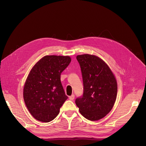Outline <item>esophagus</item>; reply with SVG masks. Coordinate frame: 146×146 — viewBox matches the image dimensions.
<instances>
[{
  "mask_svg": "<svg viewBox=\"0 0 146 146\" xmlns=\"http://www.w3.org/2000/svg\"><path fill=\"white\" fill-rule=\"evenodd\" d=\"M74 95H72V96H69V99H70V101H73L74 100Z\"/></svg>",
  "mask_w": 146,
  "mask_h": 146,
  "instance_id": "1",
  "label": "esophagus"
}]
</instances>
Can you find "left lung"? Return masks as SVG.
<instances>
[{
    "instance_id": "8db88e82",
    "label": "left lung",
    "mask_w": 146,
    "mask_h": 146,
    "mask_svg": "<svg viewBox=\"0 0 146 146\" xmlns=\"http://www.w3.org/2000/svg\"><path fill=\"white\" fill-rule=\"evenodd\" d=\"M76 58L81 69L83 93L76 99V104L84 117L99 120L111 111L115 102L116 79L108 65L97 56L83 54Z\"/></svg>"
}]
</instances>
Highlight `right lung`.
<instances>
[{"label": "right lung", "instance_id": "right-lung-1", "mask_svg": "<svg viewBox=\"0 0 146 146\" xmlns=\"http://www.w3.org/2000/svg\"><path fill=\"white\" fill-rule=\"evenodd\" d=\"M70 62L68 56H46L31 70L24 88V99L36 119L48 122L58 115L68 98L60 76Z\"/></svg>", "mask_w": 146, "mask_h": 146}]
</instances>
